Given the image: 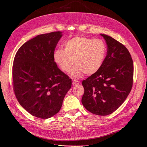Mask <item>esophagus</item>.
I'll return each instance as SVG.
<instances>
[{
	"instance_id": "1",
	"label": "esophagus",
	"mask_w": 147,
	"mask_h": 147,
	"mask_svg": "<svg viewBox=\"0 0 147 147\" xmlns=\"http://www.w3.org/2000/svg\"><path fill=\"white\" fill-rule=\"evenodd\" d=\"M80 83L79 81H78V80H73V82H72V84L73 86H77V85H79Z\"/></svg>"
}]
</instances>
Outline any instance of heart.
Returning a JSON list of instances; mask_svg holds the SVG:
<instances>
[{
    "label": "heart",
    "mask_w": 147,
    "mask_h": 147,
    "mask_svg": "<svg viewBox=\"0 0 147 147\" xmlns=\"http://www.w3.org/2000/svg\"><path fill=\"white\" fill-rule=\"evenodd\" d=\"M63 46L64 49L59 48L54 51L53 58L65 73H69L74 63L76 66L71 72L74 78H79L84 73H96L106 59L107 46L100 39L77 36L66 41Z\"/></svg>",
    "instance_id": "obj_1"
}]
</instances>
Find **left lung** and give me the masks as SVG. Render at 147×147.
Segmentation results:
<instances>
[{
    "label": "left lung",
    "mask_w": 147,
    "mask_h": 147,
    "mask_svg": "<svg viewBox=\"0 0 147 147\" xmlns=\"http://www.w3.org/2000/svg\"><path fill=\"white\" fill-rule=\"evenodd\" d=\"M107 46V55L101 68L82 84L83 106L98 115L115 112L125 101L133 84L134 67L129 51L111 36L101 34Z\"/></svg>",
    "instance_id": "obj_1"
}]
</instances>
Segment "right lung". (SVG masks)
I'll list each match as a JSON object with an SVG mask.
<instances>
[{"label": "right lung", "mask_w": 147, "mask_h": 147, "mask_svg": "<svg viewBox=\"0 0 147 147\" xmlns=\"http://www.w3.org/2000/svg\"><path fill=\"white\" fill-rule=\"evenodd\" d=\"M62 36L59 31L41 34L22 45L14 59L12 82L21 106L33 116L47 119L57 113L71 79L53 58Z\"/></svg>", "instance_id": "obj_1"}]
</instances>
